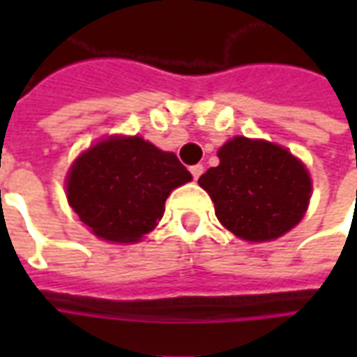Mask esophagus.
Masks as SVG:
<instances>
[{
  "mask_svg": "<svg viewBox=\"0 0 357 357\" xmlns=\"http://www.w3.org/2000/svg\"><path fill=\"white\" fill-rule=\"evenodd\" d=\"M189 170H191V176H193V179H199L201 178L202 172H204V166H202V164H195V166H191Z\"/></svg>",
  "mask_w": 357,
  "mask_h": 357,
  "instance_id": "1",
  "label": "esophagus"
}]
</instances>
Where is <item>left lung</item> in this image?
<instances>
[{
  "instance_id": "left-lung-1",
  "label": "left lung",
  "mask_w": 357,
  "mask_h": 357,
  "mask_svg": "<svg viewBox=\"0 0 357 357\" xmlns=\"http://www.w3.org/2000/svg\"><path fill=\"white\" fill-rule=\"evenodd\" d=\"M220 164L199 178L225 229L252 243L291 231L312 195L306 166L281 145L233 137L218 151Z\"/></svg>"
}]
</instances>
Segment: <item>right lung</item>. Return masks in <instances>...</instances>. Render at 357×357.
Returning <instances> with one entry per match:
<instances>
[{
    "mask_svg": "<svg viewBox=\"0 0 357 357\" xmlns=\"http://www.w3.org/2000/svg\"><path fill=\"white\" fill-rule=\"evenodd\" d=\"M191 179L174 153L137 135H114L74 160L66 199L99 239L137 243L162 218L168 195Z\"/></svg>",
    "mask_w": 357,
    "mask_h": 357,
    "instance_id": "right-lung-1",
    "label": "right lung"
}]
</instances>
